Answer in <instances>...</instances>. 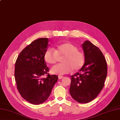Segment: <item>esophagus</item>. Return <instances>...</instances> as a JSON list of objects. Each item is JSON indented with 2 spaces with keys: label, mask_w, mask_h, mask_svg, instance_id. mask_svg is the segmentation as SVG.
I'll use <instances>...</instances> for the list:
<instances>
[{
  "label": "esophagus",
  "mask_w": 120,
  "mask_h": 120,
  "mask_svg": "<svg viewBox=\"0 0 120 120\" xmlns=\"http://www.w3.org/2000/svg\"><path fill=\"white\" fill-rule=\"evenodd\" d=\"M58 79H62V78H63V77H64V76H60V75H59L58 76Z\"/></svg>",
  "instance_id": "esophagus-1"
}]
</instances>
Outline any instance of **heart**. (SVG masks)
Returning <instances> with one entry per match:
<instances>
[{"label":"heart","instance_id":"1","mask_svg":"<svg viewBox=\"0 0 120 120\" xmlns=\"http://www.w3.org/2000/svg\"><path fill=\"white\" fill-rule=\"evenodd\" d=\"M62 63L52 68V74L64 75L73 70L77 71L83 67L85 62L83 52L78 50L77 46L70 43L60 44L55 46L54 49L49 48L44 54V60L49 65L56 63L59 57H63Z\"/></svg>","mask_w":120,"mask_h":120}]
</instances>
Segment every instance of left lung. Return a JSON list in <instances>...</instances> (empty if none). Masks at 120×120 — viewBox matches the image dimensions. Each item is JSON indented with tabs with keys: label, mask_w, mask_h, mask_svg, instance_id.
<instances>
[{
	"label": "left lung",
	"mask_w": 120,
	"mask_h": 120,
	"mask_svg": "<svg viewBox=\"0 0 120 120\" xmlns=\"http://www.w3.org/2000/svg\"><path fill=\"white\" fill-rule=\"evenodd\" d=\"M82 47L85 62L79 71L71 76L69 92L75 101L86 103L97 97L103 89L107 67L105 58L97 46L86 41Z\"/></svg>",
	"instance_id": "8db88e82"
}]
</instances>
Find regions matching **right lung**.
Returning <instances> with one entry per match:
<instances>
[{
    "instance_id": "right-lung-1",
    "label": "right lung",
    "mask_w": 120,
    "mask_h": 120,
    "mask_svg": "<svg viewBox=\"0 0 120 120\" xmlns=\"http://www.w3.org/2000/svg\"><path fill=\"white\" fill-rule=\"evenodd\" d=\"M49 40L40 38L23 49L15 67L17 87L22 97L30 103L38 105L46 101L58 80L55 75H49L44 54ZM46 75L47 77L43 78Z\"/></svg>"
}]
</instances>
